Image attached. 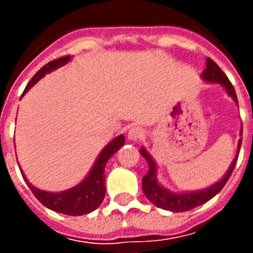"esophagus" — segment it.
Wrapping results in <instances>:
<instances>
[{
  "mask_svg": "<svg viewBox=\"0 0 253 253\" xmlns=\"http://www.w3.org/2000/svg\"><path fill=\"white\" fill-rule=\"evenodd\" d=\"M142 137H143V130L141 128V127L134 126L128 130V138H130L131 141H138V139H141Z\"/></svg>",
  "mask_w": 253,
  "mask_h": 253,
  "instance_id": "esophagus-1",
  "label": "esophagus"
}]
</instances>
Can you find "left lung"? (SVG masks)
I'll return each instance as SVG.
<instances>
[{
	"label": "left lung",
	"instance_id": "1",
	"mask_svg": "<svg viewBox=\"0 0 253 253\" xmlns=\"http://www.w3.org/2000/svg\"><path fill=\"white\" fill-rule=\"evenodd\" d=\"M202 78L207 81V83H217L221 84L223 88L226 89L228 94L232 99L237 103V96L234 92V88L232 83L229 81V78L226 77V74L219 69L217 63L214 62L212 59L207 58L206 61V69L205 72L202 73ZM239 104V103H237ZM240 135H243V128L240 130ZM243 139V138H241ZM241 139L239 141V146H237V153L240 152L241 148ZM141 154H142L145 160L148 161L149 170L146 175L142 177V191L145 196L148 198L149 201L153 203L154 206L164 209V210H169V211L180 212V211H188L191 209L201 206L203 203H206L207 201H210L211 198L217 195L219 191L222 190L223 186L226 184V181L229 180V177L233 172L236 163H237V157L233 160L232 165L229 167L228 172L225 173L221 180H218L217 183H214L212 186L207 187L206 190L195 191V192H181V194H176L172 191L167 190L163 186H160V183L157 181V165L154 163V160L150 157V154L145 150V148L141 149Z\"/></svg>",
	"mask_w": 253,
	"mask_h": 253
}]
</instances>
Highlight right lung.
<instances>
[{
  "label": "right lung",
  "mask_w": 253,
  "mask_h": 253,
  "mask_svg": "<svg viewBox=\"0 0 253 253\" xmlns=\"http://www.w3.org/2000/svg\"><path fill=\"white\" fill-rule=\"evenodd\" d=\"M69 61H70V57L66 55V57L58 58L44 65L25 86L23 94L27 93L46 73H50L59 66H63ZM123 145H125V135H119L115 139H112L100 153L89 175L78 186L73 187L70 190L62 191V192H47V191L39 190L36 187L31 186L28 180L25 179V176L23 175V172L21 175L24 176L27 184L30 186L31 191L34 192V195L38 198V201L41 202L42 205L48 207L50 210L62 212L66 215H84L96 210L101 205L105 196V165H107V161L111 159V156H114Z\"/></svg>",
  "instance_id": "1"
}]
</instances>
